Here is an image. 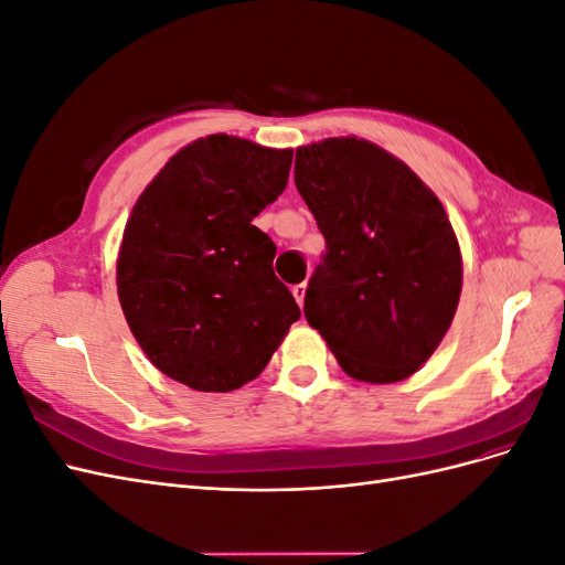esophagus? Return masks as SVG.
I'll return each instance as SVG.
<instances>
[{
	"label": "esophagus",
	"instance_id": "obj_1",
	"mask_svg": "<svg viewBox=\"0 0 565 565\" xmlns=\"http://www.w3.org/2000/svg\"><path fill=\"white\" fill-rule=\"evenodd\" d=\"M292 295H295L297 303H299V306H303V297H306V282H299V285H295V287H292Z\"/></svg>",
	"mask_w": 565,
	"mask_h": 565
}]
</instances>
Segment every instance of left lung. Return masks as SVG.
Masks as SVG:
<instances>
[{
  "label": "left lung",
  "mask_w": 565,
  "mask_h": 565,
  "mask_svg": "<svg viewBox=\"0 0 565 565\" xmlns=\"http://www.w3.org/2000/svg\"><path fill=\"white\" fill-rule=\"evenodd\" d=\"M297 191L324 237L303 316L349 377L393 384L446 337L461 292V254L429 185L355 136L297 148Z\"/></svg>",
  "instance_id": "1"
}]
</instances>
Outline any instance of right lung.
Segmentation results:
<instances>
[{"mask_svg": "<svg viewBox=\"0 0 565 565\" xmlns=\"http://www.w3.org/2000/svg\"><path fill=\"white\" fill-rule=\"evenodd\" d=\"M292 150L212 134L181 148L136 200L117 297L167 377L226 393L256 380L301 311L252 224L285 191Z\"/></svg>", "mask_w": 565, "mask_h": 565, "instance_id": "right-lung-1", "label": "right lung"}]
</instances>
